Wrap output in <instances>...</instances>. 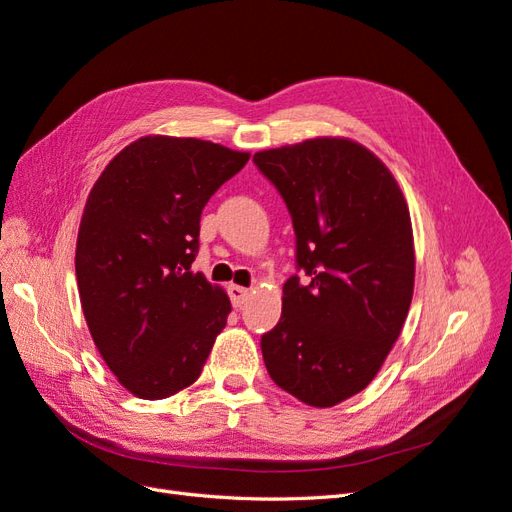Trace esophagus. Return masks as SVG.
<instances>
[{
	"label": "esophagus",
	"instance_id": "obj_1",
	"mask_svg": "<svg viewBox=\"0 0 512 512\" xmlns=\"http://www.w3.org/2000/svg\"><path fill=\"white\" fill-rule=\"evenodd\" d=\"M228 294H230L232 307H241L247 301V297H250V290L243 288V286L232 284V286H228Z\"/></svg>",
	"mask_w": 512,
	"mask_h": 512
}]
</instances>
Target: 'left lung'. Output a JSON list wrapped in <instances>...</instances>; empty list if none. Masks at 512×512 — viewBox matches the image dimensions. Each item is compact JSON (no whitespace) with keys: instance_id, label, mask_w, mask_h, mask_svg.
Returning <instances> with one entry per match:
<instances>
[{"instance_id":"left-lung-1","label":"left lung","mask_w":512,"mask_h":512,"mask_svg":"<svg viewBox=\"0 0 512 512\" xmlns=\"http://www.w3.org/2000/svg\"><path fill=\"white\" fill-rule=\"evenodd\" d=\"M297 237L282 318L260 337L271 380L331 408L374 380L404 327L414 290L410 211L374 153L348 138L258 151Z\"/></svg>"}]
</instances>
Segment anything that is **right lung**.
<instances>
[{"instance_id":"add662e5","label":"right lung","mask_w":512,"mask_h":512,"mask_svg":"<svg viewBox=\"0 0 512 512\" xmlns=\"http://www.w3.org/2000/svg\"><path fill=\"white\" fill-rule=\"evenodd\" d=\"M250 160L198 138L145 136L91 190L76 241L83 314L104 363L130 393L164 399L196 382L230 301L203 273L200 213Z\"/></svg>"}]
</instances>
